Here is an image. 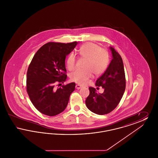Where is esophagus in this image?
I'll return each mask as SVG.
<instances>
[{"instance_id":"34e87169","label":"esophagus","mask_w":158,"mask_h":158,"mask_svg":"<svg viewBox=\"0 0 158 158\" xmlns=\"http://www.w3.org/2000/svg\"><path fill=\"white\" fill-rule=\"evenodd\" d=\"M82 88V85H76V88L77 89H81V88Z\"/></svg>"}]
</instances>
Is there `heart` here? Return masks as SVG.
I'll list each match as a JSON object with an SVG mask.
<instances>
[{
    "label": "heart",
    "mask_w": 158,
    "mask_h": 158,
    "mask_svg": "<svg viewBox=\"0 0 158 158\" xmlns=\"http://www.w3.org/2000/svg\"><path fill=\"white\" fill-rule=\"evenodd\" d=\"M78 54L87 60L84 70H77L70 74V79L80 85H85L92 78L93 73L95 75H101L104 72L109 63V55L107 51L94 43L87 42L81 45ZM69 70L75 68L76 57L72 53L68 56L66 61Z\"/></svg>",
    "instance_id": "1"
}]
</instances>
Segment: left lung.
<instances>
[{"instance_id":"left-lung-1","label":"left lung","mask_w":158,"mask_h":158,"mask_svg":"<svg viewBox=\"0 0 158 158\" xmlns=\"http://www.w3.org/2000/svg\"><path fill=\"white\" fill-rule=\"evenodd\" d=\"M112 60L104 73L96 81V86H102V94L90 87L89 95L85 103L92 113L98 115L110 113L115 108L123 97L126 89V77L124 64L120 55L110 46Z\"/></svg>"}]
</instances>
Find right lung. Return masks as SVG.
Listing matches in <instances>:
<instances>
[{
	"mask_svg": "<svg viewBox=\"0 0 158 158\" xmlns=\"http://www.w3.org/2000/svg\"><path fill=\"white\" fill-rule=\"evenodd\" d=\"M78 44L48 43L34 55L27 75V90L34 106L40 113L54 116L66 108L70 94L75 90V83H68L56 89L55 84L63 83L66 57Z\"/></svg>",
	"mask_w": 158,
	"mask_h": 158,
	"instance_id": "obj_1",
	"label": "right lung"
}]
</instances>
